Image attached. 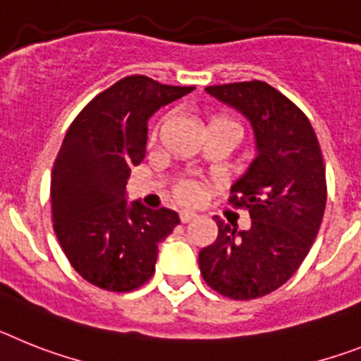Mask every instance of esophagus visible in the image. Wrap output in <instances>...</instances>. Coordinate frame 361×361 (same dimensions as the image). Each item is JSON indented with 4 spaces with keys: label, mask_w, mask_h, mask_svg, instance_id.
Instances as JSON below:
<instances>
[{
    "label": "esophagus",
    "mask_w": 361,
    "mask_h": 361,
    "mask_svg": "<svg viewBox=\"0 0 361 361\" xmlns=\"http://www.w3.org/2000/svg\"><path fill=\"white\" fill-rule=\"evenodd\" d=\"M194 218H198V214L194 211H189V209H183V211H180V219L183 221V224H189V221H192Z\"/></svg>",
    "instance_id": "34e87169"
}]
</instances>
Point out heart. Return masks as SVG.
<instances>
[{
	"mask_svg": "<svg viewBox=\"0 0 361 361\" xmlns=\"http://www.w3.org/2000/svg\"><path fill=\"white\" fill-rule=\"evenodd\" d=\"M207 127H228L240 134V127H238L234 121L227 120V118H221V116H214V118H211ZM154 136H156V128L150 133V137H152V140H154ZM176 194H178V198L183 200V202H196V200L200 198V187L194 183V181H185V183H181L180 187H178Z\"/></svg>",
	"mask_w": 361,
	"mask_h": 361,
	"instance_id": "heart-1",
	"label": "heart"
}]
</instances>
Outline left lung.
<instances>
[{"instance_id": "left-lung-1", "label": "left lung", "mask_w": 361, "mask_h": 361, "mask_svg": "<svg viewBox=\"0 0 361 361\" xmlns=\"http://www.w3.org/2000/svg\"><path fill=\"white\" fill-rule=\"evenodd\" d=\"M205 90L249 120L256 156L231 189L250 227L216 218L218 238L200 250V271L216 293L252 300L281 287L309 255L327 202L324 158L307 116L265 81Z\"/></svg>"}]
</instances>
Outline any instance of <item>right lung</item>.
<instances>
[{
    "instance_id": "add662e5",
    "label": "right lung",
    "mask_w": 361,
    "mask_h": 361,
    "mask_svg": "<svg viewBox=\"0 0 361 361\" xmlns=\"http://www.w3.org/2000/svg\"><path fill=\"white\" fill-rule=\"evenodd\" d=\"M194 87L128 76L92 99L65 134L50 176L52 221L71 265L87 281L128 293L154 274L158 245L178 212L127 202L130 169L147 150L149 120Z\"/></svg>"
}]
</instances>
